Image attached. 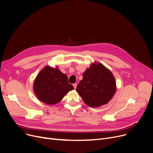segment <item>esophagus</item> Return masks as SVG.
<instances>
[{
    "label": "esophagus",
    "instance_id": "obj_1",
    "mask_svg": "<svg viewBox=\"0 0 153 153\" xmlns=\"http://www.w3.org/2000/svg\"><path fill=\"white\" fill-rule=\"evenodd\" d=\"M77 84L76 83H75V84H73V86H74V89H76V87H77Z\"/></svg>",
    "mask_w": 153,
    "mask_h": 153
}]
</instances>
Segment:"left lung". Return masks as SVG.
Returning a JSON list of instances; mask_svg holds the SVG:
<instances>
[{
	"instance_id": "obj_1",
	"label": "left lung",
	"mask_w": 153,
	"mask_h": 153,
	"mask_svg": "<svg viewBox=\"0 0 153 153\" xmlns=\"http://www.w3.org/2000/svg\"><path fill=\"white\" fill-rule=\"evenodd\" d=\"M82 77L76 91L86 105L91 107H100L113 97L117 89L115 77L103 64L92 63L84 72Z\"/></svg>"
}]
</instances>
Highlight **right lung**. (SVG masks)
I'll list each match as a JSON object with an SVG mask.
<instances>
[{
	"mask_svg": "<svg viewBox=\"0 0 153 153\" xmlns=\"http://www.w3.org/2000/svg\"><path fill=\"white\" fill-rule=\"evenodd\" d=\"M74 89L68 79L58 68L45 66L35 79L33 91L37 98L48 105L60 102L68 92Z\"/></svg>",
	"mask_w": 153,
	"mask_h": 153,
	"instance_id": "right-lung-1",
	"label": "right lung"
}]
</instances>
